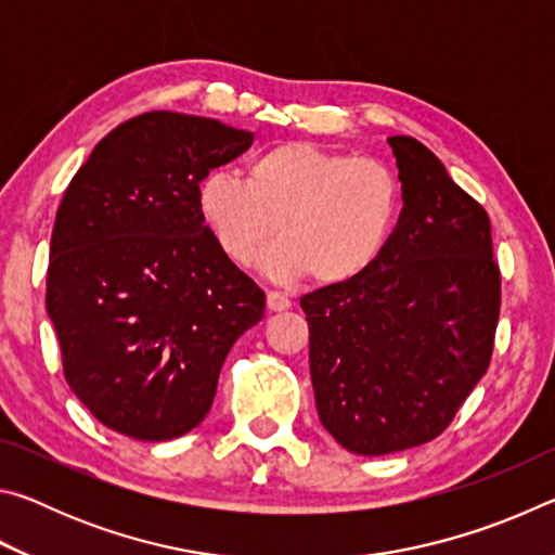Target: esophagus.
<instances>
[{"label":"esophagus","mask_w":555,"mask_h":555,"mask_svg":"<svg viewBox=\"0 0 555 555\" xmlns=\"http://www.w3.org/2000/svg\"><path fill=\"white\" fill-rule=\"evenodd\" d=\"M267 308H269L271 313L288 311L291 300H288L284 294H279V291H269V294H267Z\"/></svg>","instance_id":"obj_1"}]
</instances>
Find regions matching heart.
Returning a JSON list of instances; mask_svg holds the SVG:
<instances>
[{
  "instance_id": "heart-1",
  "label": "heart",
  "mask_w": 555,
  "mask_h": 555,
  "mask_svg": "<svg viewBox=\"0 0 555 555\" xmlns=\"http://www.w3.org/2000/svg\"><path fill=\"white\" fill-rule=\"evenodd\" d=\"M198 208L232 264L251 267L271 237L264 269L279 281L311 274L345 284L382 257L399 222L401 183L374 156H352L311 142H281L259 152L247 178L210 173Z\"/></svg>"
}]
</instances>
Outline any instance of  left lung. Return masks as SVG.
Segmentation results:
<instances>
[{
  "mask_svg": "<svg viewBox=\"0 0 555 555\" xmlns=\"http://www.w3.org/2000/svg\"><path fill=\"white\" fill-rule=\"evenodd\" d=\"M403 208L382 257L300 298L321 424L357 455L438 438L485 377L502 276L490 218L434 152L389 137Z\"/></svg>",
  "mask_w": 555,
  "mask_h": 555,
  "instance_id": "1",
  "label": "left lung"
}]
</instances>
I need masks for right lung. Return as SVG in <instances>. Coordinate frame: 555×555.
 Here are the masks:
<instances>
[{
	"label": "right lung",
	"instance_id": "1",
	"mask_svg": "<svg viewBox=\"0 0 555 555\" xmlns=\"http://www.w3.org/2000/svg\"><path fill=\"white\" fill-rule=\"evenodd\" d=\"M249 146V131L218 119L146 112L112 129L65 188L46 311L65 382L121 436L198 426L230 347L264 318V291L198 208L203 178Z\"/></svg>",
	"mask_w": 555,
	"mask_h": 555
}]
</instances>
